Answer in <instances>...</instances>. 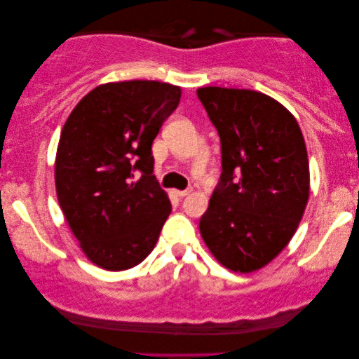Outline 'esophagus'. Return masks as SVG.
I'll return each instance as SVG.
<instances>
[{
    "instance_id": "esophagus-1",
    "label": "esophagus",
    "mask_w": 359,
    "mask_h": 359,
    "mask_svg": "<svg viewBox=\"0 0 359 359\" xmlns=\"http://www.w3.org/2000/svg\"><path fill=\"white\" fill-rule=\"evenodd\" d=\"M191 191H193V189H191V188H188V189H183V191L176 189V191H175V194L178 196V198H186V196H188V194L191 193Z\"/></svg>"
}]
</instances>
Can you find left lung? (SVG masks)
I'll return each mask as SVG.
<instances>
[{"mask_svg":"<svg viewBox=\"0 0 359 359\" xmlns=\"http://www.w3.org/2000/svg\"><path fill=\"white\" fill-rule=\"evenodd\" d=\"M198 97L222 154L201 235L225 268L255 271L283 252L306 210V142L291 112L263 93L208 86Z\"/></svg>","mask_w":359,"mask_h":359,"instance_id":"obj_1","label":"left lung"}]
</instances>
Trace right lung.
Instances as JSON below:
<instances>
[{"mask_svg": "<svg viewBox=\"0 0 359 359\" xmlns=\"http://www.w3.org/2000/svg\"><path fill=\"white\" fill-rule=\"evenodd\" d=\"M180 97L181 88L168 83H106L88 93L63 126L58 204L97 266H137L158 240L171 204L154 176L151 144Z\"/></svg>", "mask_w": 359, "mask_h": 359, "instance_id": "obj_1", "label": "right lung"}]
</instances>
